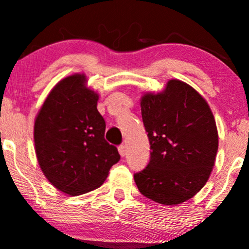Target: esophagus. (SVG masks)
<instances>
[{
	"label": "esophagus",
	"mask_w": 249,
	"mask_h": 249,
	"mask_svg": "<svg viewBox=\"0 0 249 249\" xmlns=\"http://www.w3.org/2000/svg\"><path fill=\"white\" fill-rule=\"evenodd\" d=\"M118 151H119V154H121L122 157H124L125 154H126V145H121V146L118 147Z\"/></svg>",
	"instance_id": "obj_1"
}]
</instances>
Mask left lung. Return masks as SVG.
<instances>
[{
  "label": "left lung",
  "instance_id": "8db88e82",
  "mask_svg": "<svg viewBox=\"0 0 249 249\" xmlns=\"http://www.w3.org/2000/svg\"><path fill=\"white\" fill-rule=\"evenodd\" d=\"M141 107L151 158L133 176L137 187L158 204H182L205 186L214 166L219 137L212 111L179 79L162 92L145 93Z\"/></svg>",
  "mask_w": 249,
  "mask_h": 249
}]
</instances>
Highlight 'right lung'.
<instances>
[{
  "mask_svg": "<svg viewBox=\"0 0 249 249\" xmlns=\"http://www.w3.org/2000/svg\"><path fill=\"white\" fill-rule=\"evenodd\" d=\"M97 102L85 76L75 73L57 83L35 119L39 167L53 186L69 196L98 188L121 159L117 147L105 141Z\"/></svg>",
  "mask_w": 249,
  "mask_h": 249,
  "instance_id": "add662e5",
  "label": "right lung"
}]
</instances>
